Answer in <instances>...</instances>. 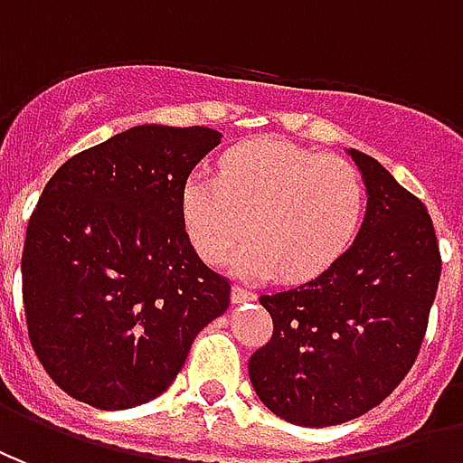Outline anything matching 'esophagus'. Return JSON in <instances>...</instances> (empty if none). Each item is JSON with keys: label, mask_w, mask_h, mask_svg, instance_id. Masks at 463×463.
<instances>
[{"label": "esophagus", "mask_w": 463, "mask_h": 463, "mask_svg": "<svg viewBox=\"0 0 463 463\" xmlns=\"http://www.w3.org/2000/svg\"><path fill=\"white\" fill-rule=\"evenodd\" d=\"M254 298H256V293L254 291H246L244 286H239V283H236L234 288H232V301H234V303L254 301Z\"/></svg>", "instance_id": "1"}]
</instances>
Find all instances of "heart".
<instances>
[{
  "mask_svg": "<svg viewBox=\"0 0 463 463\" xmlns=\"http://www.w3.org/2000/svg\"><path fill=\"white\" fill-rule=\"evenodd\" d=\"M182 224L199 254L219 261L249 234L229 264L244 276L281 273L313 281L347 254L363 229L367 187L355 165L286 140L229 150L219 175L192 172L180 192Z\"/></svg>",
  "mask_w": 463,
  "mask_h": 463,
  "instance_id": "1",
  "label": "heart"
}]
</instances>
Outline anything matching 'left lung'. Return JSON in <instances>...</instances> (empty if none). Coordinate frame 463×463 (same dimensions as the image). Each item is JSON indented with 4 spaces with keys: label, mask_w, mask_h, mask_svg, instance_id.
<instances>
[{
    "label": "left lung",
    "mask_w": 463,
    "mask_h": 463,
    "mask_svg": "<svg viewBox=\"0 0 463 463\" xmlns=\"http://www.w3.org/2000/svg\"><path fill=\"white\" fill-rule=\"evenodd\" d=\"M367 212L355 244L318 279L261 296L273 335L249 360L259 400L298 427H333L383 402L420 355L441 276L434 224L365 153Z\"/></svg>",
    "instance_id": "8db88e82"
}]
</instances>
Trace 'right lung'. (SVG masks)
Here are the masks:
<instances>
[{"label": "right lung", "instance_id": "obj_1", "mask_svg": "<svg viewBox=\"0 0 463 463\" xmlns=\"http://www.w3.org/2000/svg\"><path fill=\"white\" fill-rule=\"evenodd\" d=\"M219 140L199 125H137L73 155L43 187L24 241V313L39 363L73 400L150 402L229 308V279L199 259L180 209Z\"/></svg>", "mask_w": 463, "mask_h": 463}]
</instances>
